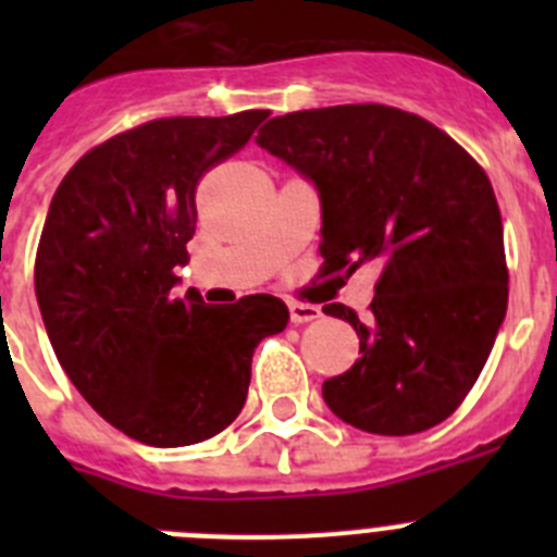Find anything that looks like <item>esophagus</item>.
<instances>
[{
  "instance_id": "1",
  "label": "esophagus",
  "mask_w": 557,
  "mask_h": 557,
  "mask_svg": "<svg viewBox=\"0 0 557 557\" xmlns=\"http://www.w3.org/2000/svg\"><path fill=\"white\" fill-rule=\"evenodd\" d=\"M318 318H321V309L312 307V304H298V301L289 304V321L293 323H309V321H318Z\"/></svg>"
}]
</instances>
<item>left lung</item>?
I'll use <instances>...</instances> for the list:
<instances>
[{"label":"left lung","instance_id":"obj_1","mask_svg":"<svg viewBox=\"0 0 557 557\" xmlns=\"http://www.w3.org/2000/svg\"><path fill=\"white\" fill-rule=\"evenodd\" d=\"M256 145L318 191L326 273L382 268L366 321L323 307L351 323L362 354L323 382L329 410L373 435L441 424L474 387L508 312L488 175L432 122L373 102L284 113Z\"/></svg>","mask_w":557,"mask_h":557}]
</instances>
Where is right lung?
Wrapping results in <instances>:
<instances>
[{"mask_svg":"<svg viewBox=\"0 0 557 557\" xmlns=\"http://www.w3.org/2000/svg\"><path fill=\"white\" fill-rule=\"evenodd\" d=\"M268 111L172 116L88 150L49 203L36 298L55 357L108 424L189 446L239 416L256 346L289 321L282 298H172L195 234V186Z\"/></svg>","mask_w":557,"mask_h":557,"instance_id":"right-lung-1","label":"right lung"}]
</instances>
